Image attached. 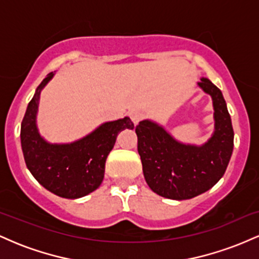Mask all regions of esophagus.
Here are the masks:
<instances>
[{
	"mask_svg": "<svg viewBox=\"0 0 259 259\" xmlns=\"http://www.w3.org/2000/svg\"><path fill=\"white\" fill-rule=\"evenodd\" d=\"M130 118H132L133 123L135 124V125H138V124L144 119V113H142L140 109H133V111H130L129 113Z\"/></svg>",
	"mask_w": 259,
	"mask_h": 259,
	"instance_id": "34e87169",
	"label": "esophagus"
}]
</instances>
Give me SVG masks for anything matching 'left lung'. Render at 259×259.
Returning a JSON list of instances; mask_svg holds the SVG:
<instances>
[{
  "mask_svg": "<svg viewBox=\"0 0 259 259\" xmlns=\"http://www.w3.org/2000/svg\"><path fill=\"white\" fill-rule=\"evenodd\" d=\"M197 85L210 95L214 108V133L206 144H183L148 119L135 127L145 180L153 192L170 200H189L214 186L233 153L234 130L222 91L206 78Z\"/></svg>",
  "mask_w": 259,
  "mask_h": 259,
  "instance_id": "1",
  "label": "left lung"
}]
</instances>
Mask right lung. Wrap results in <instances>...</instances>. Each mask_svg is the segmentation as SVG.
I'll return each mask as SVG.
<instances>
[{"label":"right lung","mask_w":259,"mask_h":259,"mask_svg":"<svg viewBox=\"0 0 259 259\" xmlns=\"http://www.w3.org/2000/svg\"><path fill=\"white\" fill-rule=\"evenodd\" d=\"M55 74L50 73L37 86L20 127L25 164L32 177L52 194L79 198L95 191L105 177V164L118 134L134 129L129 117L107 121L85 138L70 144H50L38 134L36 113L41 90Z\"/></svg>","instance_id":"right-lung-1"}]
</instances>
